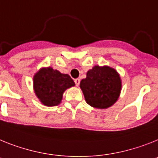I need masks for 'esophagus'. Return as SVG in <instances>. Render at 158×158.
Returning <instances> with one entry per match:
<instances>
[{
    "label": "esophagus",
    "instance_id": "1",
    "mask_svg": "<svg viewBox=\"0 0 158 158\" xmlns=\"http://www.w3.org/2000/svg\"><path fill=\"white\" fill-rule=\"evenodd\" d=\"M74 81H75V85H76V86H77V87H78V86H79V83H80V79H75Z\"/></svg>",
    "mask_w": 158,
    "mask_h": 158
}]
</instances>
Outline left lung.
I'll use <instances>...</instances> for the list:
<instances>
[{"mask_svg": "<svg viewBox=\"0 0 158 158\" xmlns=\"http://www.w3.org/2000/svg\"><path fill=\"white\" fill-rule=\"evenodd\" d=\"M121 79L113 68L94 66L80 82L85 99L93 107L106 109L111 106L120 94Z\"/></svg>", "mask_w": 158, "mask_h": 158, "instance_id": "1", "label": "left lung"}]
</instances>
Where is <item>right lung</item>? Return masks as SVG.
<instances>
[{"label": "right lung", "instance_id": "add662e5", "mask_svg": "<svg viewBox=\"0 0 158 158\" xmlns=\"http://www.w3.org/2000/svg\"><path fill=\"white\" fill-rule=\"evenodd\" d=\"M34 89L41 102L48 106L60 103L66 89L75 86L68 74H61L52 68H43L34 76Z\"/></svg>", "mask_w": 158, "mask_h": 158}]
</instances>
